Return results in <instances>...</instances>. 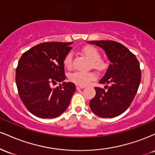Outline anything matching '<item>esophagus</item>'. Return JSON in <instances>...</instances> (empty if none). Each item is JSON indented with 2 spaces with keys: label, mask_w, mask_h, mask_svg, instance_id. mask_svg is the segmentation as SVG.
<instances>
[{
  "label": "esophagus",
  "mask_w": 155,
  "mask_h": 155,
  "mask_svg": "<svg viewBox=\"0 0 155 155\" xmlns=\"http://www.w3.org/2000/svg\"><path fill=\"white\" fill-rule=\"evenodd\" d=\"M84 87V86H79V85H76V89L77 90H80V89H83Z\"/></svg>",
  "instance_id": "1"
}]
</instances>
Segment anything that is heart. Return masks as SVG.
<instances>
[{"label":"heart","instance_id":"b5f03b06","mask_svg":"<svg viewBox=\"0 0 155 155\" xmlns=\"http://www.w3.org/2000/svg\"><path fill=\"white\" fill-rule=\"evenodd\" d=\"M82 52L91 60V66L98 71H102L106 68V63L101 58V54L97 48L93 46H86L82 49ZM63 64L68 69L73 67V54L72 53H68L63 60ZM96 76L92 72L75 71L68 75L70 81L79 86H85L90 81L95 79Z\"/></svg>","mask_w":155,"mask_h":155}]
</instances>
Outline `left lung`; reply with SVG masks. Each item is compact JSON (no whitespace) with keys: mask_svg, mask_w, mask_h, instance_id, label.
Wrapping results in <instances>:
<instances>
[{"mask_svg":"<svg viewBox=\"0 0 155 155\" xmlns=\"http://www.w3.org/2000/svg\"><path fill=\"white\" fill-rule=\"evenodd\" d=\"M105 51L111 61L101 84L105 89L95 87L96 95L90 101L93 113L104 118H113L130 106L139 87L141 71L136 57L127 47L114 41H92Z\"/></svg>","mask_w":155,"mask_h":155,"instance_id":"obj_1","label":"left lung"}]
</instances>
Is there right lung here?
I'll return each mask as SVG.
<instances>
[{
	"instance_id": "add662e5",
	"label": "right lung",
	"mask_w": 155,
	"mask_h": 155,
	"mask_svg": "<svg viewBox=\"0 0 155 155\" xmlns=\"http://www.w3.org/2000/svg\"><path fill=\"white\" fill-rule=\"evenodd\" d=\"M72 42H45L23 53L16 69V84L21 101L40 118H54L68 108L76 85L65 79L63 60Z\"/></svg>"
}]
</instances>
